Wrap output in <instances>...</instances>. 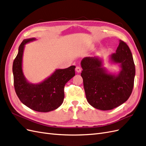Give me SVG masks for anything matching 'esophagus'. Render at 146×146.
Returning <instances> with one entry per match:
<instances>
[{
    "label": "esophagus",
    "mask_w": 146,
    "mask_h": 146,
    "mask_svg": "<svg viewBox=\"0 0 146 146\" xmlns=\"http://www.w3.org/2000/svg\"><path fill=\"white\" fill-rule=\"evenodd\" d=\"M76 71L78 72V73H80L81 72V68L80 67H76Z\"/></svg>",
    "instance_id": "obj_1"
}]
</instances>
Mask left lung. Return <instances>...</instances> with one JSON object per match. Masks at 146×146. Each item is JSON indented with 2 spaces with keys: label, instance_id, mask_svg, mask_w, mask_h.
<instances>
[{
  "label": "left lung",
  "instance_id": "8db88e82",
  "mask_svg": "<svg viewBox=\"0 0 146 146\" xmlns=\"http://www.w3.org/2000/svg\"><path fill=\"white\" fill-rule=\"evenodd\" d=\"M109 62L121 68L110 73L104 67L101 57H86L81 62L84 90L88 102L95 109L109 110L123 104L130 97L133 88L135 67L131 51L119 40L116 52Z\"/></svg>",
  "mask_w": 146,
  "mask_h": 146
}]
</instances>
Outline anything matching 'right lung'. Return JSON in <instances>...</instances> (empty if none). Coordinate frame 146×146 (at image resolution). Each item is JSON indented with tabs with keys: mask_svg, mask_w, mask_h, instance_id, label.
<instances>
[{
	"mask_svg": "<svg viewBox=\"0 0 146 146\" xmlns=\"http://www.w3.org/2000/svg\"><path fill=\"white\" fill-rule=\"evenodd\" d=\"M36 39H24L19 47L18 53L14 60L13 73L14 86L18 98L22 104L39 112H48L57 109L64 99V86L74 75L76 67L56 69L50 76L38 84L30 82L24 76L22 59L25 45Z\"/></svg>",
	"mask_w": 146,
	"mask_h": 146,
	"instance_id": "obj_1",
	"label": "right lung"
}]
</instances>
